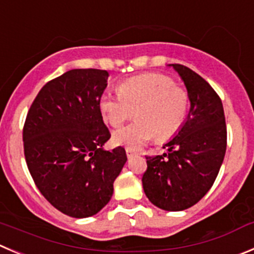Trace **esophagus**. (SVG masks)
Instances as JSON below:
<instances>
[{
	"label": "esophagus",
	"mask_w": 254,
	"mask_h": 254,
	"mask_svg": "<svg viewBox=\"0 0 254 254\" xmlns=\"http://www.w3.org/2000/svg\"><path fill=\"white\" fill-rule=\"evenodd\" d=\"M125 151H127V158H131V156H134L135 154H136L134 150H132V149H129V148L125 149Z\"/></svg>",
	"instance_id": "34e87169"
}]
</instances>
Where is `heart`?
<instances>
[{
	"label": "heart",
	"mask_w": 254,
	"mask_h": 254,
	"mask_svg": "<svg viewBox=\"0 0 254 254\" xmlns=\"http://www.w3.org/2000/svg\"><path fill=\"white\" fill-rule=\"evenodd\" d=\"M119 95L104 94L100 110L104 120L120 127L132 115L138 119L114 132L116 145L140 148L155 136L158 141L173 138L188 115L189 94L164 73L149 72L130 77L118 86Z\"/></svg>",
	"instance_id": "heart-1"
}]
</instances>
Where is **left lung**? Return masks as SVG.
I'll list each match as a JSON object with an SVG mask.
<instances>
[{"mask_svg": "<svg viewBox=\"0 0 254 254\" xmlns=\"http://www.w3.org/2000/svg\"><path fill=\"white\" fill-rule=\"evenodd\" d=\"M186 84L190 111L163 155H146L144 193L160 209L178 212L193 207L212 188L227 149L222 100L212 86L187 66L172 64Z\"/></svg>", "mask_w": 254, "mask_h": 254, "instance_id": "1", "label": "left lung"}]
</instances>
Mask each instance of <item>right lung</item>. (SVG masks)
Listing matches in <instances>:
<instances>
[{"instance_id":"obj_1","label":"right lung","mask_w":254,"mask_h":254,"mask_svg":"<svg viewBox=\"0 0 254 254\" xmlns=\"http://www.w3.org/2000/svg\"><path fill=\"white\" fill-rule=\"evenodd\" d=\"M108 76L98 68L67 71L40 90L26 116L23 151L31 177L47 202L68 217L100 212L127 159L123 146L103 149L111 136L100 110Z\"/></svg>"}]
</instances>
